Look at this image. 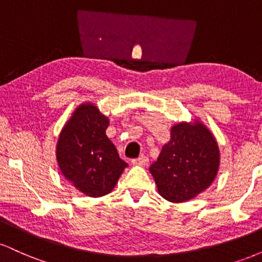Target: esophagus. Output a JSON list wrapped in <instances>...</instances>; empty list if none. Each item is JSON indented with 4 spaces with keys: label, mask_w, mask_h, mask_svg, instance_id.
<instances>
[{
    "label": "esophagus",
    "mask_w": 262,
    "mask_h": 262,
    "mask_svg": "<svg viewBox=\"0 0 262 262\" xmlns=\"http://www.w3.org/2000/svg\"><path fill=\"white\" fill-rule=\"evenodd\" d=\"M148 161H149V159L146 158V156H139V158L133 159V160H132V164L133 165H146L148 164Z\"/></svg>",
    "instance_id": "1"
}]
</instances>
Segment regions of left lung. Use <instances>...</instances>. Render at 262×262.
Wrapping results in <instances>:
<instances>
[{
  "instance_id": "left-lung-1",
  "label": "left lung",
  "mask_w": 262,
  "mask_h": 262,
  "mask_svg": "<svg viewBox=\"0 0 262 262\" xmlns=\"http://www.w3.org/2000/svg\"><path fill=\"white\" fill-rule=\"evenodd\" d=\"M219 169V149L202 123H179L149 171L159 193L170 202H186L208 188Z\"/></svg>"
}]
</instances>
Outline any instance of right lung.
Listing matches in <instances>:
<instances>
[{
  "mask_svg": "<svg viewBox=\"0 0 262 262\" xmlns=\"http://www.w3.org/2000/svg\"><path fill=\"white\" fill-rule=\"evenodd\" d=\"M108 124V118L97 107L83 103L59 135L56 159L60 171L90 197L110 193L128 166L106 135Z\"/></svg>",
  "mask_w": 262,
  "mask_h": 262,
  "instance_id": "right-lung-1",
  "label": "right lung"
}]
</instances>
